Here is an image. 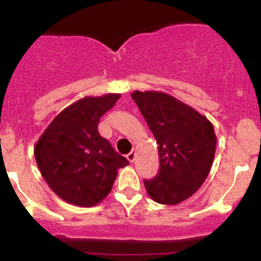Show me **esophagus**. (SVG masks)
I'll list each match as a JSON object with an SVG mask.
<instances>
[{"label":"esophagus","instance_id":"esophagus-1","mask_svg":"<svg viewBox=\"0 0 261 261\" xmlns=\"http://www.w3.org/2000/svg\"><path fill=\"white\" fill-rule=\"evenodd\" d=\"M127 160L131 162V163H133V162L135 161V157H136V151H135V149H133V151L130 152V153H127Z\"/></svg>","mask_w":261,"mask_h":261}]
</instances>
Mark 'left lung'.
<instances>
[{
    "label": "left lung",
    "mask_w": 261,
    "mask_h": 261,
    "mask_svg": "<svg viewBox=\"0 0 261 261\" xmlns=\"http://www.w3.org/2000/svg\"><path fill=\"white\" fill-rule=\"evenodd\" d=\"M158 143L160 170L145 180L155 202L176 205L195 194L207 178L216 152V135L205 116L163 92L131 94Z\"/></svg>",
    "instance_id": "1"
}]
</instances>
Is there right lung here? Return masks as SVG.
Here are the masks:
<instances>
[{
	"instance_id": "right-lung-1",
	"label": "right lung",
	"mask_w": 261,
	"mask_h": 261,
	"mask_svg": "<svg viewBox=\"0 0 261 261\" xmlns=\"http://www.w3.org/2000/svg\"><path fill=\"white\" fill-rule=\"evenodd\" d=\"M119 98L110 93L77 100L54 119L35 145L41 175L68 203L95 206L110 193L118 169L128 164L98 131L101 115Z\"/></svg>"
}]
</instances>
